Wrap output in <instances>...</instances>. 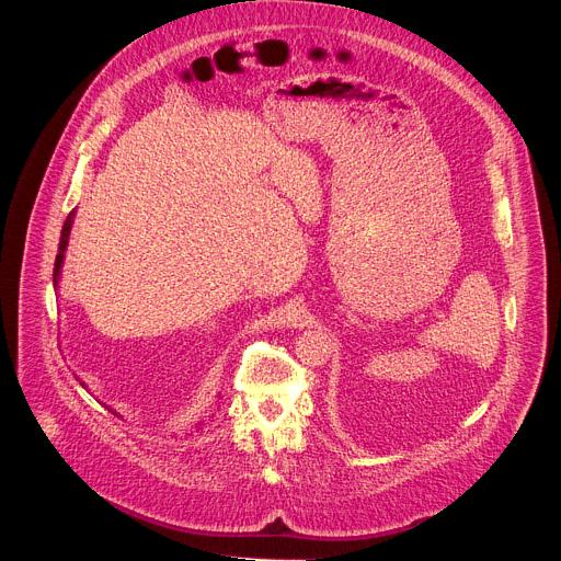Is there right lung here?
<instances>
[{"label":"right lung","mask_w":561,"mask_h":561,"mask_svg":"<svg viewBox=\"0 0 561 561\" xmlns=\"http://www.w3.org/2000/svg\"><path fill=\"white\" fill-rule=\"evenodd\" d=\"M72 217H75V210L66 217L64 221V228H61V237H59V253L55 257V271H53V286L57 288L59 286V275H61V264H64V253L68 249V237H70V228H72ZM117 415V413H115Z\"/></svg>","instance_id":"1"}]
</instances>
